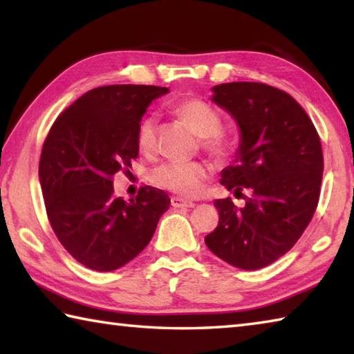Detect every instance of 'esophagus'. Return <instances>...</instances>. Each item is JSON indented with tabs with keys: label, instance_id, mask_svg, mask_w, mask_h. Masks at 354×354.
Listing matches in <instances>:
<instances>
[{
	"label": "esophagus",
	"instance_id": "obj_1",
	"mask_svg": "<svg viewBox=\"0 0 354 354\" xmlns=\"http://www.w3.org/2000/svg\"><path fill=\"white\" fill-rule=\"evenodd\" d=\"M171 206L173 207H194L195 203H192L189 200H184V198H181V196H173Z\"/></svg>",
	"mask_w": 354,
	"mask_h": 354
}]
</instances>
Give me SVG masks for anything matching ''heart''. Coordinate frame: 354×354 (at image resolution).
I'll return each instance as SVG.
<instances>
[{
  "label": "heart",
  "mask_w": 354,
  "mask_h": 354,
  "mask_svg": "<svg viewBox=\"0 0 354 354\" xmlns=\"http://www.w3.org/2000/svg\"><path fill=\"white\" fill-rule=\"evenodd\" d=\"M175 113L181 117L194 133L203 137V145L217 158H226L231 151V140L220 131L221 120L211 104L198 98H189L175 106ZM137 143L143 153H151L156 147V120L145 117L137 129ZM209 176L206 165L200 162H164L151 171V181L158 187L175 192L183 196H194L200 192Z\"/></svg>",
  "instance_id": "obj_1"
}]
</instances>
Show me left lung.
I'll return each mask as SVG.
<instances>
[{"instance_id": "obj_1", "label": "left lung", "mask_w": 354, "mask_h": 354, "mask_svg": "<svg viewBox=\"0 0 354 354\" xmlns=\"http://www.w3.org/2000/svg\"><path fill=\"white\" fill-rule=\"evenodd\" d=\"M212 103L236 120L241 142L220 184L234 195L250 189L245 206L215 200L220 220L207 248L242 270H257L286 254L306 230L323 175L320 137L289 93L262 82L212 87Z\"/></svg>"}]
</instances>
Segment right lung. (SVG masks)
Instances as JSON below:
<instances>
[{
  "instance_id": "add662e5",
  "label": "right lung",
  "mask_w": 354,
  "mask_h": 354,
  "mask_svg": "<svg viewBox=\"0 0 354 354\" xmlns=\"http://www.w3.org/2000/svg\"><path fill=\"white\" fill-rule=\"evenodd\" d=\"M167 87L117 84L88 91L65 109L41 148L39 179L59 242L77 262L112 272L147 247L170 207L164 190L145 185L136 200L113 195L112 176L139 154L137 129Z\"/></svg>"
}]
</instances>
